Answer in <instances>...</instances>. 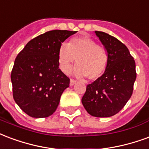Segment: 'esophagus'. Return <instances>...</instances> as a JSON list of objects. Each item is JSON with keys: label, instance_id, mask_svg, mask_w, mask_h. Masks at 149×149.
Wrapping results in <instances>:
<instances>
[{"label": "esophagus", "instance_id": "obj_1", "mask_svg": "<svg viewBox=\"0 0 149 149\" xmlns=\"http://www.w3.org/2000/svg\"><path fill=\"white\" fill-rule=\"evenodd\" d=\"M75 83H76L75 80H74V79H70V86L74 85Z\"/></svg>", "mask_w": 149, "mask_h": 149}]
</instances>
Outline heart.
<instances>
[{"label":"heart","mask_w":149,"mask_h":149,"mask_svg":"<svg viewBox=\"0 0 149 149\" xmlns=\"http://www.w3.org/2000/svg\"><path fill=\"white\" fill-rule=\"evenodd\" d=\"M76 59L78 67L74 74L79 78L86 77L94 81L99 79L107 67L108 54L103 47L97 45L88 36L74 38L58 50V63L64 73H68Z\"/></svg>","instance_id":"1"}]
</instances>
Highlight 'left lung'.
<instances>
[{
    "instance_id": "8db88e82",
    "label": "left lung",
    "mask_w": 149,
    "mask_h": 149,
    "mask_svg": "<svg viewBox=\"0 0 149 149\" xmlns=\"http://www.w3.org/2000/svg\"><path fill=\"white\" fill-rule=\"evenodd\" d=\"M107 54L108 63L99 79L86 86L82 98L91 116L108 118L122 109L132 96L136 78L135 60L127 47L117 38L95 31Z\"/></svg>"
}]
</instances>
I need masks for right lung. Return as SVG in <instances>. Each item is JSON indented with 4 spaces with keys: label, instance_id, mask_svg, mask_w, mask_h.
Instances as JSON below:
<instances>
[{
    "label": "right lung",
    "instance_id": "add662e5",
    "mask_svg": "<svg viewBox=\"0 0 149 149\" xmlns=\"http://www.w3.org/2000/svg\"><path fill=\"white\" fill-rule=\"evenodd\" d=\"M76 31L52 30L38 36L17 55L11 73L13 98L25 113L36 118L56 110L70 79L58 68L62 43Z\"/></svg>",
    "mask_w": 149,
    "mask_h": 149
}]
</instances>
